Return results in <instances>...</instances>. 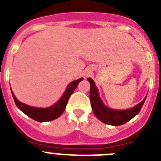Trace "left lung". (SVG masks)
Returning <instances> with one entry per match:
<instances>
[{
	"mask_svg": "<svg viewBox=\"0 0 161 161\" xmlns=\"http://www.w3.org/2000/svg\"><path fill=\"white\" fill-rule=\"evenodd\" d=\"M87 80L91 84L90 100L93 113L98 119L108 125L117 126V125H123L127 121H129L139 114L147 98L145 97L139 104L128 109H113L106 106L104 104V102L102 101L101 98L100 97L99 90L95 84L93 79L88 78Z\"/></svg>",
	"mask_w": 161,
	"mask_h": 161,
	"instance_id": "1",
	"label": "left lung"
}]
</instances>
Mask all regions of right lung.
Masks as SVG:
<instances>
[{
  "mask_svg": "<svg viewBox=\"0 0 161 161\" xmlns=\"http://www.w3.org/2000/svg\"><path fill=\"white\" fill-rule=\"evenodd\" d=\"M82 80H83V79L81 78V79L73 81L70 83H69L65 92H64V94L60 98L59 100L56 102L53 105L47 108L32 107V106L23 104L15 97L12 90H11V92H12V96H13L17 107L19 108L22 113H24L26 115H27L35 121H40V122H45V121L57 119V117H59L61 114H63L67 103H68V100H69V96L72 95L74 91L76 89L79 83Z\"/></svg>",
  "mask_w": 161,
  "mask_h": 161,
  "instance_id": "right-lung-1",
  "label": "right lung"
}]
</instances>
